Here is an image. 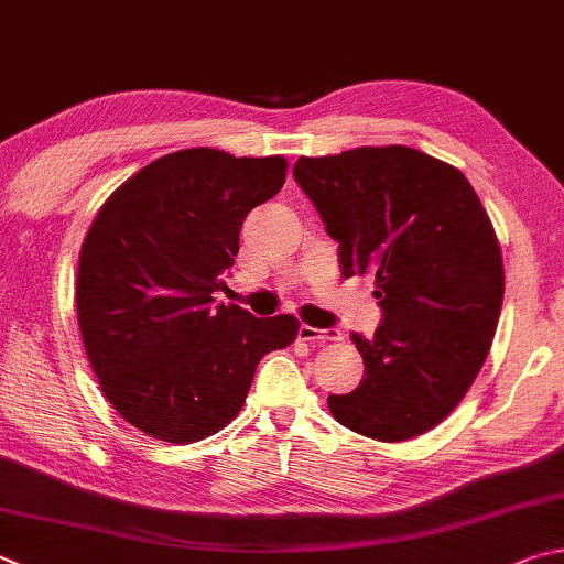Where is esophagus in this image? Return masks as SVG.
Instances as JSON below:
<instances>
[{
  "instance_id": "obj_1",
  "label": "esophagus",
  "mask_w": 564,
  "mask_h": 564,
  "mask_svg": "<svg viewBox=\"0 0 564 564\" xmlns=\"http://www.w3.org/2000/svg\"><path fill=\"white\" fill-rule=\"evenodd\" d=\"M299 337L308 343H337L343 340V335L337 327H327V330H321V327H311V325H301L299 327Z\"/></svg>"
}]
</instances>
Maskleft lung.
<instances>
[{
  "label": "left lung",
  "instance_id": "left-lung-1",
  "mask_svg": "<svg viewBox=\"0 0 564 564\" xmlns=\"http://www.w3.org/2000/svg\"><path fill=\"white\" fill-rule=\"evenodd\" d=\"M295 182L340 243L343 275H372L382 323L352 335L365 377L330 414L375 442H406L454 412L484 367L503 305V256L476 189L414 148L299 158Z\"/></svg>",
  "mask_w": 564,
  "mask_h": 564
}]
</instances>
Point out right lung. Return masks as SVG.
<instances>
[{
	"label": "right lung",
	"instance_id": "1",
	"mask_svg": "<svg viewBox=\"0 0 564 564\" xmlns=\"http://www.w3.org/2000/svg\"><path fill=\"white\" fill-rule=\"evenodd\" d=\"M289 160L189 148L135 172L98 209L78 256L76 311L112 409L152 438L192 444L247 402L265 352L299 335L293 315L217 305L247 214L279 194Z\"/></svg>",
	"mask_w": 564,
	"mask_h": 564
}]
</instances>
